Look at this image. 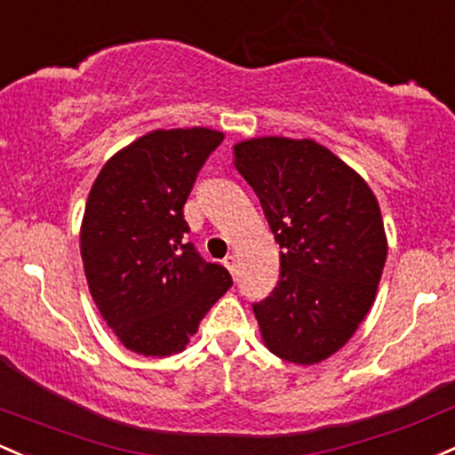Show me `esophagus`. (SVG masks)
Segmentation results:
<instances>
[{
	"instance_id": "1",
	"label": "esophagus",
	"mask_w": 455,
	"mask_h": 455,
	"mask_svg": "<svg viewBox=\"0 0 455 455\" xmlns=\"http://www.w3.org/2000/svg\"><path fill=\"white\" fill-rule=\"evenodd\" d=\"M224 266H227L228 272H231L233 276H235V274H237V259H235V254H228V257L224 259Z\"/></svg>"
}]
</instances>
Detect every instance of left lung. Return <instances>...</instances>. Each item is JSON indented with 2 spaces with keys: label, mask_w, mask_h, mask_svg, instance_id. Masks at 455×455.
Wrapping results in <instances>:
<instances>
[{
  "label": "left lung",
  "mask_w": 455,
  "mask_h": 455,
  "mask_svg": "<svg viewBox=\"0 0 455 455\" xmlns=\"http://www.w3.org/2000/svg\"><path fill=\"white\" fill-rule=\"evenodd\" d=\"M281 246V281L254 302L278 358L315 365L347 343L376 300L387 235L376 196L315 140L252 138L233 147Z\"/></svg>",
  "instance_id": "left-lung-1"
}]
</instances>
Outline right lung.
Wrapping results in <instances>:
<instances>
[{
  "label": "right lung",
  "mask_w": 455,
  "mask_h": 455,
  "mask_svg": "<svg viewBox=\"0 0 455 455\" xmlns=\"http://www.w3.org/2000/svg\"><path fill=\"white\" fill-rule=\"evenodd\" d=\"M224 133L157 129L118 151L88 194L82 261L99 313L127 349L181 352L209 308L233 284L192 242L183 204Z\"/></svg>",
  "instance_id": "1"
}]
</instances>
